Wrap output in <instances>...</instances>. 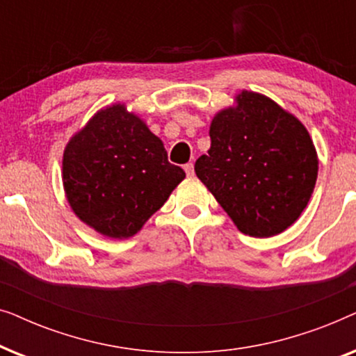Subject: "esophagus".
<instances>
[{
  "label": "esophagus",
  "mask_w": 356,
  "mask_h": 356,
  "mask_svg": "<svg viewBox=\"0 0 356 356\" xmlns=\"http://www.w3.org/2000/svg\"><path fill=\"white\" fill-rule=\"evenodd\" d=\"M183 168H184V172H186L188 177H193V175H194V165L193 163H186Z\"/></svg>",
  "instance_id": "obj_1"
}]
</instances>
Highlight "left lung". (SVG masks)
I'll use <instances>...</instances> for the list:
<instances>
[{
  "instance_id": "obj_1",
  "label": "left lung",
  "mask_w": 356,
  "mask_h": 356,
  "mask_svg": "<svg viewBox=\"0 0 356 356\" xmlns=\"http://www.w3.org/2000/svg\"><path fill=\"white\" fill-rule=\"evenodd\" d=\"M211 149L194 165L238 230L254 238L285 232L308 206L318 178V152L305 124L252 90L217 111Z\"/></svg>"
}]
</instances>
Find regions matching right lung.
Masks as SVG:
<instances>
[{"mask_svg":"<svg viewBox=\"0 0 356 356\" xmlns=\"http://www.w3.org/2000/svg\"><path fill=\"white\" fill-rule=\"evenodd\" d=\"M61 175L76 217L115 240L134 236L186 177L124 104L99 110L72 136Z\"/></svg>","mask_w":356,"mask_h":356,"instance_id":"obj_1","label":"right lung"}]
</instances>
